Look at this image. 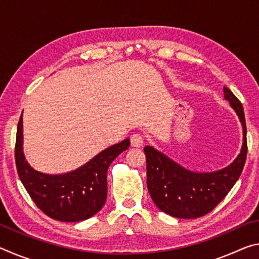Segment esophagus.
I'll list each match as a JSON object with an SVG mask.
<instances>
[{"label": "esophagus", "instance_id": "1", "mask_svg": "<svg viewBox=\"0 0 259 259\" xmlns=\"http://www.w3.org/2000/svg\"><path fill=\"white\" fill-rule=\"evenodd\" d=\"M130 143H131V145H133L134 147H140V146L143 145V143H144L143 136L140 135V134H134L130 137Z\"/></svg>", "mask_w": 259, "mask_h": 259}]
</instances>
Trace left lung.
Instances as JSON below:
<instances>
[{"label":"left lung","mask_w":259,"mask_h":259,"mask_svg":"<svg viewBox=\"0 0 259 259\" xmlns=\"http://www.w3.org/2000/svg\"><path fill=\"white\" fill-rule=\"evenodd\" d=\"M224 98L242 124L240 154L230 165L212 172L184 168L153 146H145L147 188L157 208L172 217L192 219L204 216L216 207L238 181L247 157V128L242 104L224 87Z\"/></svg>","instance_id":"8db88e82"}]
</instances>
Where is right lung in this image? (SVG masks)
Masks as SVG:
<instances>
[{
  "label": "right lung",
  "instance_id": "obj_1",
  "mask_svg": "<svg viewBox=\"0 0 259 259\" xmlns=\"http://www.w3.org/2000/svg\"><path fill=\"white\" fill-rule=\"evenodd\" d=\"M23 114L16 138V165L19 178L35 204L47 216L65 223L85 221L97 213L107 198V169L117 155L128 150L130 139L98 153L72 171L49 175L35 170L23 151Z\"/></svg>",
  "mask_w": 259,
  "mask_h": 259
}]
</instances>
